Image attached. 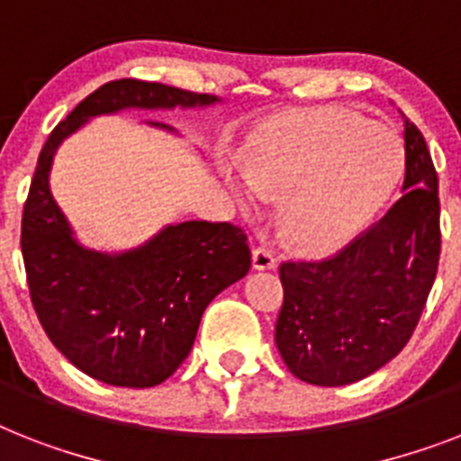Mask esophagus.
<instances>
[{
  "label": "esophagus",
  "instance_id": "1",
  "mask_svg": "<svg viewBox=\"0 0 461 461\" xmlns=\"http://www.w3.org/2000/svg\"><path fill=\"white\" fill-rule=\"evenodd\" d=\"M253 267L256 269H275L276 267V258L275 253L265 246H256L253 249Z\"/></svg>",
  "mask_w": 461,
  "mask_h": 461
}]
</instances>
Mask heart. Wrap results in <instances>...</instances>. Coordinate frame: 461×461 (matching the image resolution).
I'll return each mask as SVG.
<instances>
[{"instance_id": "b5f03b06", "label": "heart", "mask_w": 461, "mask_h": 461, "mask_svg": "<svg viewBox=\"0 0 461 461\" xmlns=\"http://www.w3.org/2000/svg\"><path fill=\"white\" fill-rule=\"evenodd\" d=\"M405 167L393 127L348 108H303L276 115L250 134L239 203L282 196L279 234L303 256L346 249L391 201Z\"/></svg>"}]
</instances>
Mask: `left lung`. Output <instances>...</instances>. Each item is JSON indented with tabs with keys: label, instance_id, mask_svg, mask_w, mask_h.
<instances>
[{
	"label": "left lung",
	"instance_id": "8db88e82",
	"mask_svg": "<svg viewBox=\"0 0 461 461\" xmlns=\"http://www.w3.org/2000/svg\"><path fill=\"white\" fill-rule=\"evenodd\" d=\"M438 258V175L424 134L405 118L402 196L336 256L279 267L275 340L289 372L312 386H346L391 362L421 317Z\"/></svg>",
	"mask_w": 461,
	"mask_h": 461
}]
</instances>
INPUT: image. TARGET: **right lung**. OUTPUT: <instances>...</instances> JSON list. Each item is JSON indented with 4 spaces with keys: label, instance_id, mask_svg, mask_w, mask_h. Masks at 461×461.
<instances>
[{
    "label": "right lung",
    "instance_id": "add662e5",
    "mask_svg": "<svg viewBox=\"0 0 461 461\" xmlns=\"http://www.w3.org/2000/svg\"><path fill=\"white\" fill-rule=\"evenodd\" d=\"M215 101L160 82H106L51 130L40 151L21 224L30 301L49 340L92 379L151 388L172 376L192 350L208 303L250 269V249L241 227L192 220L121 256L87 250L49 192L56 149L95 115Z\"/></svg>",
    "mask_w": 461,
    "mask_h": 461
}]
</instances>
